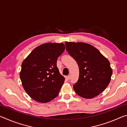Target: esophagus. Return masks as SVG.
I'll return each mask as SVG.
<instances>
[{"label": "esophagus", "mask_w": 127, "mask_h": 127, "mask_svg": "<svg viewBox=\"0 0 127 127\" xmlns=\"http://www.w3.org/2000/svg\"><path fill=\"white\" fill-rule=\"evenodd\" d=\"M70 78V76H68L66 77V79H67V80H69V79Z\"/></svg>", "instance_id": "esophagus-1"}]
</instances>
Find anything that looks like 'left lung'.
Masks as SVG:
<instances>
[{
    "instance_id": "left-lung-1",
    "label": "left lung",
    "mask_w": 127,
    "mask_h": 127,
    "mask_svg": "<svg viewBox=\"0 0 127 127\" xmlns=\"http://www.w3.org/2000/svg\"><path fill=\"white\" fill-rule=\"evenodd\" d=\"M68 53L78 64V80L73 86L82 97L92 98L106 89L111 81L113 70L110 62L99 50L85 42H65Z\"/></svg>"
}]
</instances>
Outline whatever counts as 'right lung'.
Listing matches in <instances>:
<instances>
[{
	"mask_svg": "<svg viewBox=\"0 0 127 127\" xmlns=\"http://www.w3.org/2000/svg\"><path fill=\"white\" fill-rule=\"evenodd\" d=\"M65 49L63 43H45L34 49L23 61L20 73L22 85L34 100L45 103L58 95L65 78L57 61Z\"/></svg>",
	"mask_w": 127,
	"mask_h": 127,
	"instance_id": "right-lung-1",
	"label": "right lung"
}]
</instances>
